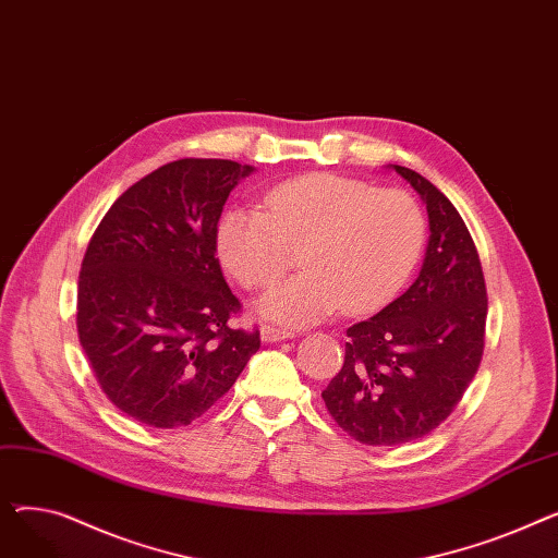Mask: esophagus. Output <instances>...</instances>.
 Masks as SVG:
<instances>
[{"mask_svg": "<svg viewBox=\"0 0 558 558\" xmlns=\"http://www.w3.org/2000/svg\"><path fill=\"white\" fill-rule=\"evenodd\" d=\"M259 335H262V341H264V343H276V341H282V339H289V337H291V332L280 330V328L269 326V324H264V326L259 328Z\"/></svg>", "mask_w": 558, "mask_h": 558, "instance_id": "1", "label": "esophagus"}]
</instances>
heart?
Wrapping results in <instances>:
<instances>
[{
    "mask_svg": "<svg viewBox=\"0 0 558 558\" xmlns=\"http://www.w3.org/2000/svg\"><path fill=\"white\" fill-rule=\"evenodd\" d=\"M427 238L421 203L404 190H375L339 173H307L271 187L259 208H230L217 251L246 289L278 280L301 246L299 276L278 282L259 312L305 328L335 312L360 316L389 305L414 276Z\"/></svg>",
    "mask_w": 558,
    "mask_h": 558,
    "instance_id": "obj_1",
    "label": "heart"
}]
</instances>
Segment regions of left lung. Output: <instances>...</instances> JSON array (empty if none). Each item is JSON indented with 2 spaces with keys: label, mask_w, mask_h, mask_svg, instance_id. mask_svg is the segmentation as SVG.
I'll list each match as a JSON object with an SVG mask.
<instances>
[{
  "label": "left lung",
  "mask_w": 558,
  "mask_h": 558,
  "mask_svg": "<svg viewBox=\"0 0 558 558\" xmlns=\"http://www.w3.org/2000/svg\"><path fill=\"white\" fill-rule=\"evenodd\" d=\"M393 169L427 205L423 269L402 296L345 330L343 366L320 393L364 446L409 444L441 425L477 375L486 341V282L471 232L441 190Z\"/></svg>",
  "instance_id": "8db88e82"
}]
</instances>
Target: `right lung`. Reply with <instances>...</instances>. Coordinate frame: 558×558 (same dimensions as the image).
Listing matches in <instances>:
<instances>
[{
  "mask_svg": "<svg viewBox=\"0 0 558 558\" xmlns=\"http://www.w3.org/2000/svg\"><path fill=\"white\" fill-rule=\"evenodd\" d=\"M255 167L183 158L131 185L85 248L76 330L106 398L144 425H190L259 348L217 257L230 190Z\"/></svg>",
  "mask_w": 558,
  "mask_h": 558,
  "instance_id": "right-lung-1",
  "label": "right lung"
}]
</instances>
